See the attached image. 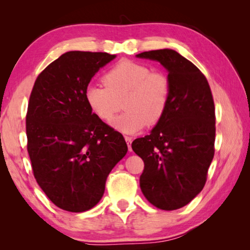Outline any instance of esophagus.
<instances>
[{
  "label": "esophagus",
  "instance_id": "obj_1",
  "mask_svg": "<svg viewBox=\"0 0 250 250\" xmlns=\"http://www.w3.org/2000/svg\"><path fill=\"white\" fill-rule=\"evenodd\" d=\"M125 141H126V145H128L129 151H131V142H132V138H131V137H128V135H125Z\"/></svg>",
  "mask_w": 250,
  "mask_h": 250
}]
</instances>
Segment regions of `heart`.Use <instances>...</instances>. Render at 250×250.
I'll list each match as a JSON object with an SVG mask.
<instances>
[{
	"instance_id": "heart-1",
	"label": "heart",
	"mask_w": 250,
	"mask_h": 250,
	"mask_svg": "<svg viewBox=\"0 0 250 250\" xmlns=\"http://www.w3.org/2000/svg\"><path fill=\"white\" fill-rule=\"evenodd\" d=\"M104 87L89 84L84 100L90 111L104 122H110L124 100L126 111L112 122L122 133H135L147 125H156L166 115L171 96L167 75L140 62L121 61L104 75Z\"/></svg>"
}]
</instances>
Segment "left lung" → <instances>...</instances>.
<instances>
[{"instance_id":"8db88e82","label":"left lung","mask_w":250,"mask_h":250,"mask_svg":"<svg viewBox=\"0 0 250 250\" xmlns=\"http://www.w3.org/2000/svg\"><path fill=\"white\" fill-rule=\"evenodd\" d=\"M167 70L171 96L166 115L132 150L145 162L143 195L152 205L174 210L188 204L206 183L214 158L215 105L208 82L197 67L173 49L138 54Z\"/></svg>"}]
</instances>
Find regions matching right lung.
Returning a JSON list of instances; mask_svg holds the SVG:
<instances>
[{
	"instance_id": "1",
	"label": "right lung",
	"mask_w": 250,
	"mask_h": 250,
	"mask_svg": "<svg viewBox=\"0 0 250 250\" xmlns=\"http://www.w3.org/2000/svg\"><path fill=\"white\" fill-rule=\"evenodd\" d=\"M116 55L73 50L39 75L26 115L27 151L36 182L59 208L97 205L105 181L128 146L124 135L90 111L84 90Z\"/></svg>"
}]
</instances>
